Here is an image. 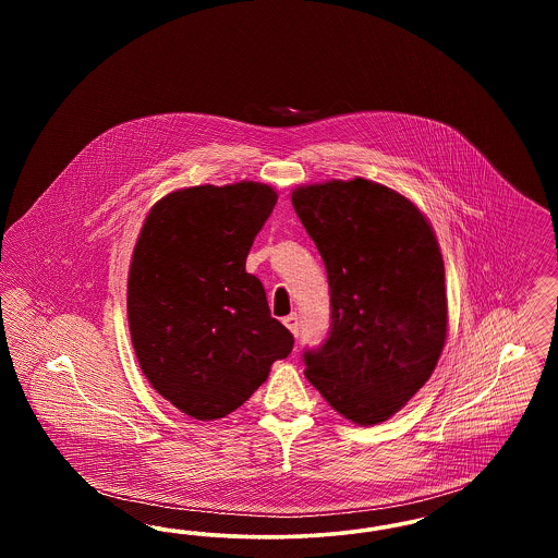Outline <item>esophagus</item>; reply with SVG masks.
Returning <instances> with one entry per match:
<instances>
[{
  "label": "esophagus",
  "mask_w": 558,
  "mask_h": 558,
  "mask_svg": "<svg viewBox=\"0 0 558 558\" xmlns=\"http://www.w3.org/2000/svg\"><path fill=\"white\" fill-rule=\"evenodd\" d=\"M284 322V326L291 330L292 335L296 337L299 335V330H301V319L296 314H291V316H287V318L282 319Z\"/></svg>",
  "instance_id": "34e87169"
}]
</instances>
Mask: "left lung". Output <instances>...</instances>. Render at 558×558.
I'll list each match as a JSON object with an SVG mask.
<instances>
[{"mask_svg":"<svg viewBox=\"0 0 558 558\" xmlns=\"http://www.w3.org/2000/svg\"><path fill=\"white\" fill-rule=\"evenodd\" d=\"M328 274L330 328L305 376L355 425L393 416L435 371L448 335L441 251L425 215L371 180L292 190Z\"/></svg>","mask_w":558,"mask_h":558,"instance_id":"1","label":"left lung"}]
</instances>
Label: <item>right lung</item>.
Returning <instances> with one entry per match:
<instances>
[{
  "label": "right lung",
  "mask_w": 558,
  "mask_h": 558,
  "mask_svg": "<svg viewBox=\"0 0 558 558\" xmlns=\"http://www.w3.org/2000/svg\"><path fill=\"white\" fill-rule=\"evenodd\" d=\"M276 201L257 182L184 187L160 198L135 242L128 318L140 368L196 421L234 412L294 345L244 269Z\"/></svg>",
  "instance_id": "1"
}]
</instances>
